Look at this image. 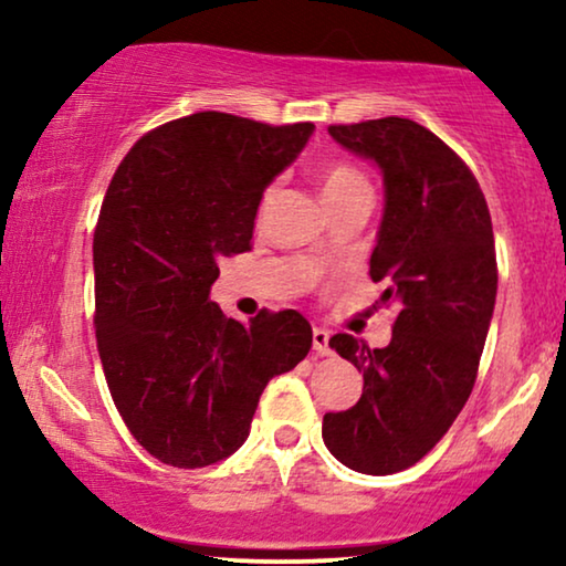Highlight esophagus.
I'll list each match as a JSON object with an SVG mask.
<instances>
[{
  "label": "esophagus",
  "instance_id": "esophagus-1",
  "mask_svg": "<svg viewBox=\"0 0 566 566\" xmlns=\"http://www.w3.org/2000/svg\"><path fill=\"white\" fill-rule=\"evenodd\" d=\"M312 343H314V350L319 353V355H329L332 353L329 350V332L327 329L316 327L314 335H312Z\"/></svg>",
  "mask_w": 566,
  "mask_h": 566
}]
</instances>
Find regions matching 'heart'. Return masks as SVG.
<instances>
[{
	"label": "heart",
	"instance_id": "b5f03b06",
	"mask_svg": "<svg viewBox=\"0 0 566 566\" xmlns=\"http://www.w3.org/2000/svg\"><path fill=\"white\" fill-rule=\"evenodd\" d=\"M319 188H322L324 203L332 206V203H337V200L353 196V192L368 190V182H366V177H363L355 167L343 165V161H332V165L322 169ZM270 200H273V190L265 192L260 211H268Z\"/></svg>",
	"mask_w": 566,
	"mask_h": 566
}]
</instances>
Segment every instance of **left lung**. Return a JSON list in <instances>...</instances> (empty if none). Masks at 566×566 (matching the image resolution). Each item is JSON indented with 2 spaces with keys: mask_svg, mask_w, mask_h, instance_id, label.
I'll list each match as a JSON object with an SVG mask.
<instances>
[{
  "mask_svg": "<svg viewBox=\"0 0 566 566\" xmlns=\"http://www.w3.org/2000/svg\"><path fill=\"white\" fill-rule=\"evenodd\" d=\"M329 136L384 175L370 277L397 322L386 347L329 339L363 370V394L324 415L322 438L347 469L384 476L420 461L474 389L497 296L492 219L471 169L420 123L391 115Z\"/></svg>",
  "mask_w": 566,
  "mask_h": 566,
  "instance_id": "1",
  "label": "left lung"
}]
</instances>
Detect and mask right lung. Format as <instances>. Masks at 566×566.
Returning <instances> with one entry per match:
<instances>
[{"mask_svg":"<svg viewBox=\"0 0 566 566\" xmlns=\"http://www.w3.org/2000/svg\"><path fill=\"white\" fill-rule=\"evenodd\" d=\"M314 123L192 113L138 138L95 229V332L107 389L138 443L177 469L229 459L260 394L312 347L296 308L227 319L219 262L250 250L262 192Z\"/></svg>","mask_w":566,"mask_h":566,"instance_id":"1","label":"right lung"}]
</instances>
